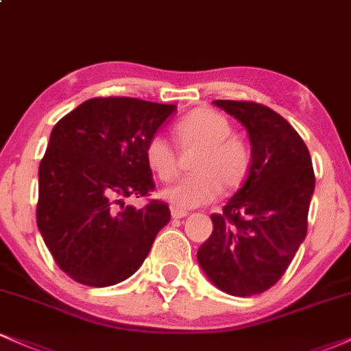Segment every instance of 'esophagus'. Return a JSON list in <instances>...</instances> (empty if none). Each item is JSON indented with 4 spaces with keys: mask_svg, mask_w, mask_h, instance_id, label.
Instances as JSON below:
<instances>
[{
    "mask_svg": "<svg viewBox=\"0 0 351 351\" xmlns=\"http://www.w3.org/2000/svg\"><path fill=\"white\" fill-rule=\"evenodd\" d=\"M171 216L175 217V219H181V217L188 216V211H184V209H181V208L171 206Z\"/></svg>",
    "mask_w": 351,
    "mask_h": 351,
    "instance_id": "1",
    "label": "esophagus"
}]
</instances>
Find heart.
Returning <instances> with one entry per match:
<instances>
[{
  "label": "heart",
  "mask_w": 351,
  "mask_h": 351,
  "mask_svg": "<svg viewBox=\"0 0 351 351\" xmlns=\"http://www.w3.org/2000/svg\"><path fill=\"white\" fill-rule=\"evenodd\" d=\"M229 120L211 108H195L173 127L180 148H198L191 162L193 175L173 181L162 189V198L181 209L211 203L221 188H239L251 170V150L239 136L231 135ZM147 167L162 181L178 170V155L167 138L153 135L145 145Z\"/></svg>",
  "instance_id": "b5f03b06"
}]
</instances>
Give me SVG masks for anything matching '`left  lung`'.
<instances>
[{"mask_svg":"<svg viewBox=\"0 0 351 351\" xmlns=\"http://www.w3.org/2000/svg\"><path fill=\"white\" fill-rule=\"evenodd\" d=\"M213 104L244 125L252 162L243 188L211 215L198 263L219 291L251 297L284 276L304 243L315 175L304 140L277 112L254 102Z\"/></svg>","mask_w":351,"mask_h":351,"instance_id":"obj_1","label":"left lung"}]
</instances>
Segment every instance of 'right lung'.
<instances>
[{"mask_svg": "<svg viewBox=\"0 0 351 351\" xmlns=\"http://www.w3.org/2000/svg\"><path fill=\"white\" fill-rule=\"evenodd\" d=\"M176 106L132 97L80 104L52 128L39 165L38 228L71 279L108 287L135 274L160 229L167 203L135 208L125 199L155 189L145 145Z\"/></svg>", "mask_w": 351, "mask_h": 351, "instance_id": "1", "label": "right lung"}]
</instances>
